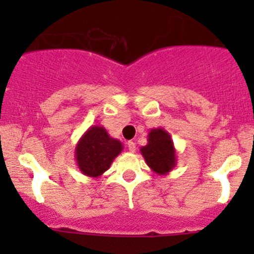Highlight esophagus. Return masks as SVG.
Returning a JSON list of instances; mask_svg holds the SVG:
<instances>
[{
  "label": "esophagus",
  "instance_id": "esophagus-1",
  "mask_svg": "<svg viewBox=\"0 0 254 254\" xmlns=\"http://www.w3.org/2000/svg\"><path fill=\"white\" fill-rule=\"evenodd\" d=\"M127 147H129L130 152H135L136 151V145L134 141H127Z\"/></svg>",
  "mask_w": 254,
  "mask_h": 254
}]
</instances>
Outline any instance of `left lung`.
<instances>
[{"mask_svg": "<svg viewBox=\"0 0 254 254\" xmlns=\"http://www.w3.org/2000/svg\"><path fill=\"white\" fill-rule=\"evenodd\" d=\"M148 167L160 176H167L177 165L176 148L170 132L162 127L151 129L147 145L140 148Z\"/></svg>", "mask_w": 254, "mask_h": 254, "instance_id": "8db88e82", "label": "left lung"}]
</instances>
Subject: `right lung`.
Returning a JSON list of instances; mask_svg holds the SVG:
<instances>
[{
	"label": "right lung",
	"mask_w": 254,
	"mask_h": 254,
	"mask_svg": "<svg viewBox=\"0 0 254 254\" xmlns=\"http://www.w3.org/2000/svg\"><path fill=\"white\" fill-rule=\"evenodd\" d=\"M123 151V143L109 136L106 127L93 125L78 140L76 162L82 175L98 178L109 170L114 158Z\"/></svg>",
	"instance_id": "add662e5"
}]
</instances>
